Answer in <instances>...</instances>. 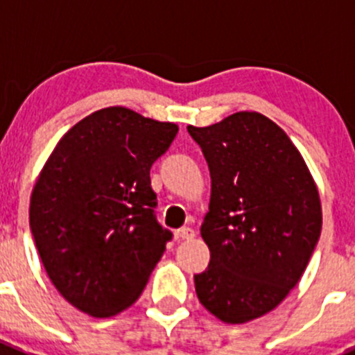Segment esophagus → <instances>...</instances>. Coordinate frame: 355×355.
<instances>
[{
    "mask_svg": "<svg viewBox=\"0 0 355 355\" xmlns=\"http://www.w3.org/2000/svg\"><path fill=\"white\" fill-rule=\"evenodd\" d=\"M194 230L189 227H184V228H178V230H175V239L177 241H191L192 237H194Z\"/></svg>",
    "mask_w": 355,
    "mask_h": 355,
    "instance_id": "esophagus-1",
    "label": "esophagus"
}]
</instances>
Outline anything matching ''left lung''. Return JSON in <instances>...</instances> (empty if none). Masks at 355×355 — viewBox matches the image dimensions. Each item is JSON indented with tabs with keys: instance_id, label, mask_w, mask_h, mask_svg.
<instances>
[{
	"instance_id": "left-lung-1",
	"label": "left lung",
	"mask_w": 355,
	"mask_h": 355,
	"mask_svg": "<svg viewBox=\"0 0 355 355\" xmlns=\"http://www.w3.org/2000/svg\"><path fill=\"white\" fill-rule=\"evenodd\" d=\"M211 175L200 235L211 259L194 275L204 307L225 323L270 313L302 277L321 235L316 184L288 135L256 111L187 127Z\"/></svg>"
}]
</instances>
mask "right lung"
<instances>
[{"instance_id":"1","label":"right lung","mask_w":355,"mask_h":355,"mask_svg":"<svg viewBox=\"0 0 355 355\" xmlns=\"http://www.w3.org/2000/svg\"><path fill=\"white\" fill-rule=\"evenodd\" d=\"M178 127L111 106L70 128L32 191L28 223L49 280L91 316L135 302L173 234L156 220L153 163Z\"/></svg>"}]
</instances>
